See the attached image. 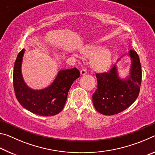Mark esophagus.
I'll use <instances>...</instances> for the list:
<instances>
[{"label":"esophagus","instance_id":"1","mask_svg":"<svg viewBox=\"0 0 155 155\" xmlns=\"http://www.w3.org/2000/svg\"><path fill=\"white\" fill-rule=\"evenodd\" d=\"M87 73V70H86V69H85V68H83V69H82L81 70V75H85Z\"/></svg>","mask_w":155,"mask_h":155}]
</instances>
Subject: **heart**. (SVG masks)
Instances as JSON below:
<instances>
[{
    "instance_id": "heart-1",
    "label": "heart",
    "mask_w": 155,
    "mask_h": 155,
    "mask_svg": "<svg viewBox=\"0 0 155 155\" xmlns=\"http://www.w3.org/2000/svg\"><path fill=\"white\" fill-rule=\"evenodd\" d=\"M84 56L94 59L91 66L95 70H102L109 66L111 60V52L102 45L87 46L81 49Z\"/></svg>"
}]
</instances>
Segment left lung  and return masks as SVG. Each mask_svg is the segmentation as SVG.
Wrapping results in <instances>:
<instances>
[{
  "label": "left lung",
  "instance_id": "1",
  "mask_svg": "<svg viewBox=\"0 0 155 155\" xmlns=\"http://www.w3.org/2000/svg\"><path fill=\"white\" fill-rule=\"evenodd\" d=\"M128 55L131 60L128 77L120 78L115 64L108 72L96 74L98 85L92 101L96 111L102 114H119L129 107L138 97L141 83L140 58L132 50L128 52Z\"/></svg>",
  "mask_w": 155,
  "mask_h": 155
}]
</instances>
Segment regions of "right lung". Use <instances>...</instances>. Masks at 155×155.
<instances>
[{
	"mask_svg": "<svg viewBox=\"0 0 155 155\" xmlns=\"http://www.w3.org/2000/svg\"><path fill=\"white\" fill-rule=\"evenodd\" d=\"M25 49L18 53L15 60L13 81L16 98L25 109L41 116H52L62 111L68 91L74 81L80 77L76 68L61 70L48 87L40 90L30 88L23 79L21 66Z\"/></svg>",
	"mask_w": 155,
	"mask_h": 155,
	"instance_id": "add662e5",
	"label": "right lung"
}]
</instances>
